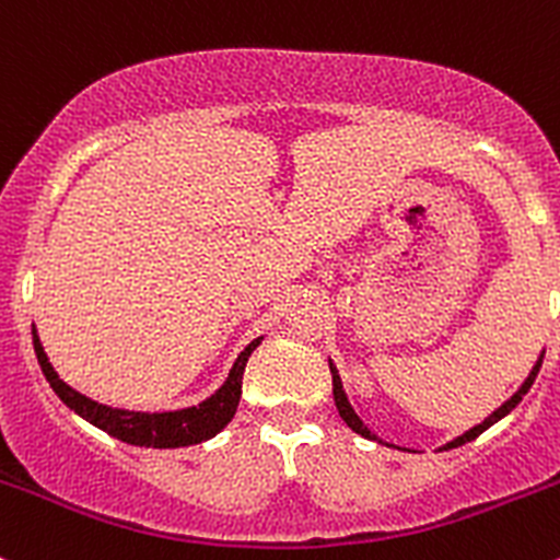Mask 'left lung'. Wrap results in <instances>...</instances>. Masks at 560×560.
<instances>
[{"label": "left lung", "instance_id": "obj_1", "mask_svg": "<svg viewBox=\"0 0 560 560\" xmlns=\"http://www.w3.org/2000/svg\"><path fill=\"white\" fill-rule=\"evenodd\" d=\"M541 358H545V354H539V360H536V363H534V369H530L528 380L523 382L521 389H517V393L512 395L510 400H504V404H501L499 409L493 411V415H490V417H485V420L479 422V425L468 428V431L463 433V436L453 439V442H447V444H444V447H439V450H455V447H460V444H466V442H474V439H477L479 433H485V431H488L490 425H495V422H499L501 417H506V415H510V411L515 409L517 404H521V400H523V395L528 393L530 385H534L536 374H539V369H541ZM327 363H330V374H332V398H336V409H338V415H341V420L347 422V425L352 428L354 433H360V436H363V439H371V442L387 444V442H382V439L376 436V433L371 431V428L365 425L363 420H360V417H358V411H354V409H352V404H349L347 393H343V385H341V376H338V369H336V365H332V360H327ZM387 447H393V444H387ZM398 450H400V447H398Z\"/></svg>", "mask_w": 560, "mask_h": 560}]
</instances>
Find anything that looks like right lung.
<instances>
[{
  "label": "right lung",
  "instance_id": "add662e5",
  "mask_svg": "<svg viewBox=\"0 0 560 560\" xmlns=\"http://www.w3.org/2000/svg\"><path fill=\"white\" fill-rule=\"evenodd\" d=\"M32 341H35L37 363L43 369L48 385L59 395L61 404L70 406L78 417H83V420L92 422L100 431H105L107 436L118 439V442L135 444V447L175 450L208 442V439L217 436L233 420L241 400V385H244V369L254 349L262 341V336L254 338L244 352L238 354V360L230 369L228 380H224V385L217 393L208 395L197 406H186V409L175 411H129L92 400L89 395L72 389L65 380H59V374L50 365L48 354H45L43 343H39L35 325H32Z\"/></svg>",
  "mask_w": 560,
  "mask_h": 560
}]
</instances>
